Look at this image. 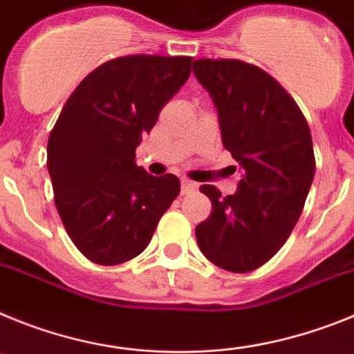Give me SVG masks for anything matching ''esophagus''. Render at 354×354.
Returning a JSON list of instances; mask_svg holds the SVG:
<instances>
[{"label": "esophagus", "instance_id": "1", "mask_svg": "<svg viewBox=\"0 0 354 354\" xmlns=\"http://www.w3.org/2000/svg\"><path fill=\"white\" fill-rule=\"evenodd\" d=\"M196 189H198V183L189 180H181V194H189V192H192Z\"/></svg>", "mask_w": 354, "mask_h": 354}]
</instances>
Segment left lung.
<instances>
[{
  "mask_svg": "<svg viewBox=\"0 0 354 354\" xmlns=\"http://www.w3.org/2000/svg\"><path fill=\"white\" fill-rule=\"evenodd\" d=\"M192 69L241 171L235 194L201 187L212 214L196 226V241L221 269L250 272L278 253L303 212L315 174L312 135L296 101L260 67L201 58Z\"/></svg>",
  "mask_w": 354,
  "mask_h": 354,
  "instance_id": "left-lung-1",
  "label": "left lung"
}]
</instances>
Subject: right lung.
Listing matches in <instances>:
<instances>
[{
    "mask_svg": "<svg viewBox=\"0 0 354 354\" xmlns=\"http://www.w3.org/2000/svg\"><path fill=\"white\" fill-rule=\"evenodd\" d=\"M190 62L115 58L92 71L64 104L48 140V171L67 235L92 262L118 266L142 253L180 194V180L147 174L135 149L189 80Z\"/></svg>",
    "mask_w": 354,
    "mask_h": 354,
    "instance_id": "1",
    "label": "right lung"
}]
</instances>
